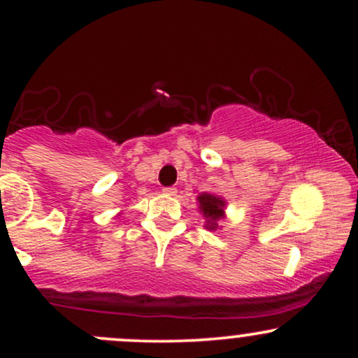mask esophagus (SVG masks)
Masks as SVG:
<instances>
[{"label":"esophagus","mask_w":358,"mask_h":358,"mask_svg":"<svg viewBox=\"0 0 358 358\" xmlns=\"http://www.w3.org/2000/svg\"><path fill=\"white\" fill-rule=\"evenodd\" d=\"M163 193H165V195L175 196V195H176V188H173V187H168V188H163Z\"/></svg>","instance_id":"34e87169"}]
</instances>
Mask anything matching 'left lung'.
<instances>
[{"label":"left lung","instance_id":"8db88e82","mask_svg":"<svg viewBox=\"0 0 358 358\" xmlns=\"http://www.w3.org/2000/svg\"><path fill=\"white\" fill-rule=\"evenodd\" d=\"M196 200H199V212L202 213L205 219L203 227L215 232L217 229L220 227L219 222L225 217L227 202H225L224 196H219L210 192L200 193V195L196 196Z\"/></svg>","mask_w":358,"mask_h":358}]
</instances>
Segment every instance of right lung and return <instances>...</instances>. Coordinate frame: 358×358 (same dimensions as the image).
<instances>
[{
    "mask_svg": "<svg viewBox=\"0 0 358 358\" xmlns=\"http://www.w3.org/2000/svg\"><path fill=\"white\" fill-rule=\"evenodd\" d=\"M119 213H121V212H119Z\"/></svg>",
    "mask_w": 358,
    "mask_h": 358,
    "instance_id": "right-lung-1",
    "label": "right lung"
}]
</instances>
